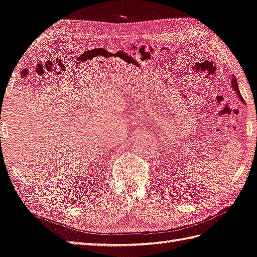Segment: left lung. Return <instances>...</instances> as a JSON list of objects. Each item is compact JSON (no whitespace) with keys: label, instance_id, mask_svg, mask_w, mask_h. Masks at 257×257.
I'll use <instances>...</instances> for the list:
<instances>
[{"label":"left lung","instance_id":"left-lung-1","mask_svg":"<svg viewBox=\"0 0 257 257\" xmlns=\"http://www.w3.org/2000/svg\"><path fill=\"white\" fill-rule=\"evenodd\" d=\"M231 83H232V87H233V89H234V91H235V93H236V95H237V96H238V98L241 99L242 103H244V99L242 98L241 94H240V89H238V86H237V82H236V80H235V76H232Z\"/></svg>","mask_w":257,"mask_h":257}]
</instances>
